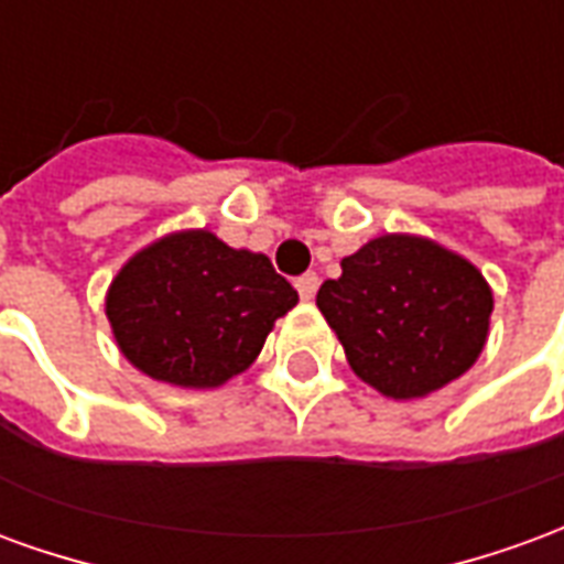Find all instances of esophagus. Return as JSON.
I'll return each mask as SVG.
<instances>
[{"instance_id":"esophagus-1","label":"esophagus","mask_w":564,"mask_h":564,"mask_svg":"<svg viewBox=\"0 0 564 564\" xmlns=\"http://www.w3.org/2000/svg\"><path fill=\"white\" fill-rule=\"evenodd\" d=\"M317 286H319V278L314 274V271H307V274H302V278H295V290H299V295H302L305 302H311V299L317 295Z\"/></svg>"}]
</instances>
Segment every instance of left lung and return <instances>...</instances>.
I'll use <instances>...</instances> for the list:
<instances>
[{
  "instance_id": "1",
  "label": "left lung",
  "mask_w": 564,
  "mask_h": 564,
  "mask_svg": "<svg viewBox=\"0 0 564 564\" xmlns=\"http://www.w3.org/2000/svg\"><path fill=\"white\" fill-rule=\"evenodd\" d=\"M492 290L480 269L423 235H378L323 281L319 314L359 380L395 402L425 399L484 354Z\"/></svg>"
}]
</instances>
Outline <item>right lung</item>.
I'll return each mask as SVG.
<instances>
[{"instance_id": "obj_1", "label": "right lung", "mask_w": 564, "mask_h": 564, "mask_svg": "<svg viewBox=\"0 0 564 564\" xmlns=\"http://www.w3.org/2000/svg\"><path fill=\"white\" fill-rule=\"evenodd\" d=\"M299 293L265 253L235 250L208 229L141 247L105 295L120 354L181 390H214L257 362L274 319Z\"/></svg>"}]
</instances>
